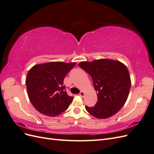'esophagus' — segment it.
<instances>
[{
	"instance_id": "esophagus-1",
	"label": "esophagus",
	"mask_w": 154,
	"mask_h": 154,
	"mask_svg": "<svg viewBox=\"0 0 154 154\" xmlns=\"http://www.w3.org/2000/svg\"><path fill=\"white\" fill-rule=\"evenodd\" d=\"M79 95H80L82 97H83V96H84V95H85V93L83 92V91H81L80 93H79Z\"/></svg>"
}]
</instances>
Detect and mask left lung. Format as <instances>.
Returning a JSON list of instances; mask_svg holds the SVG:
<instances>
[{
    "instance_id": "1",
    "label": "left lung",
    "mask_w": 154,
    "mask_h": 154,
    "mask_svg": "<svg viewBox=\"0 0 154 154\" xmlns=\"http://www.w3.org/2000/svg\"><path fill=\"white\" fill-rule=\"evenodd\" d=\"M78 66L90 74L97 91L96 105L85 106L88 112L98 119L108 118L117 113L127 101L131 87L127 67L110 59L82 62Z\"/></svg>"
}]
</instances>
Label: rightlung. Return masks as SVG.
Segmentation results:
<instances>
[{"instance_id": "right-lung-1", "label": "right lung", "mask_w": 154, "mask_h": 154, "mask_svg": "<svg viewBox=\"0 0 154 154\" xmlns=\"http://www.w3.org/2000/svg\"><path fill=\"white\" fill-rule=\"evenodd\" d=\"M75 65L51 62L35 65L29 70L26 79L27 95L36 110L54 117L68 109L73 97L65 91L63 80Z\"/></svg>"}]
</instances>
